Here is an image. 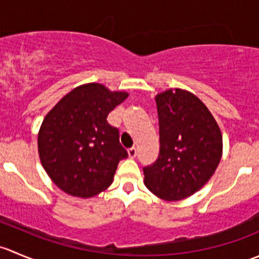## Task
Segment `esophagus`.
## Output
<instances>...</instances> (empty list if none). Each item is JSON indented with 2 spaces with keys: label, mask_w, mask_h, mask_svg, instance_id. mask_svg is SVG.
Segmentation results:
<instances>
[{
  "label": "esophagus",
  "mask_w": 259,
  "mask_h": 259,
  "mask_svg": "<svg viewBox=\"0 0 259 259\" xmlns=\"http://www.w3.org/2000/svg\"><path fill=\"white\" fill-rule=\"evenodd\" d=\"M127 155H129V158H130V159H134V158H137V155H138V151H137V149H135V148H132V149H129V150H127Z\"/></svg>",
  "instance_id": "obj_1"
}]
</instances>
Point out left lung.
<instances>
[{
    "mask_svg": "<svg viewBox=\"0 0 259 259\" xmlns=\"http://www.w3.org/2000/svg\"><path fill=\"white\" fill-rule=\"evenodd\" d=\"M160 151L144 166L149 190L165 200H180L200 189L215 171L223 151L218 124L189 91L170 89L155 96Z\"/></svg>",
    "mask_w": 259,
    "mask_h": 259,
    "instance_id": "1",
    "label": "left lung"
}]
</instances>
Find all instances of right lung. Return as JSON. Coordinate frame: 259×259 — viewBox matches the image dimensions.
Segmentation results:
<instances>
[{"label": "right lung", "instance_id": "add662e5", "mask_svg": "<svg viewBox=\"0 0 259 259\" xmlns=\"http://www.w3.org/2000/svg\"><path fill=\"white\" fill-rule=\"evenodd\" d=\"M127 96L101 83H85L45 116L37 139L40 160L65 193L90 198L113 183L117 164L127 153L119 142V130L106 117Z\"/></svg>", "mask_w": 259, "mask_h": 259}]
</instances>
